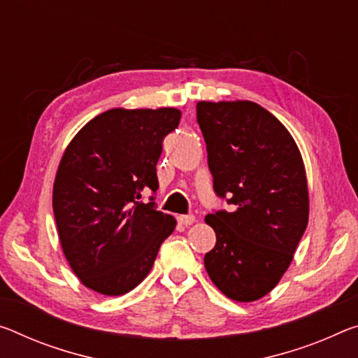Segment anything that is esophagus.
<instances>
[{
  "label": "esophagus",
  "instance_id": "1",
  "mask_svg": "<svg viewBox=\"0 0 358 358\" xmlns=\"http://www.w3.org/2000/svg\"><path fill=\"white\" fill-rule=\"evenodd\" d=\"M196 221L194 215H180L178 217V223L185 224V226H191Z\"/></svg>",
  "mask_w": 358,
  "mask_h": 358
}]
</instances>
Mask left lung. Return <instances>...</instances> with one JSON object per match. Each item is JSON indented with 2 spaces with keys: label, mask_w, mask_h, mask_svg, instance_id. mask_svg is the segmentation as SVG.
<instances>
[{
  "label": "left lung",
  "mask_w": 358,
  "mask_h": 358,
  "mask_svg": "<svg viewBox=\"0 0 358 358\" xmlns=\"http://www.w3.org/2000/svg\"><path fill=\"white\" fill-rule=\"evenodd\" d=\"M196 110L215 192L234 206L206 217L217 243L203 264L226 296L257 301L280 282L308 226L303 156L287 127L255 101L202 100Z\"/></svg>",
  "instance_id": "1"
}]
</instances>
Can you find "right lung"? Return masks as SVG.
Instances as JSON below:
<instances>
[{
    "label": "right lung",
    "mask_w": 358,
    "mask_h": 358,
    "mask_svg": "<svg viewBox=\"0 0 358 358\" xmlns=\"http://www.w3.org/2000/svg\"><path fill=\"white\" fill-rule=\"evenodd\" d=\"M177 108H111L68 143L55 173L52 208L62 250L79 282L106 296L141 283L177 221L141 201L159 188L162 140Z\"/></svg>",
    "instance_id": "right-lung-1"
}]
</instances>
